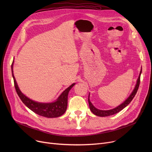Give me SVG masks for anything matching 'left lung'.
Segmentation results:
<instances>
[{"mask_svg": "<svg viewBox=\"0 0 152 152\" xmlns=\"http://www.w3.org/2000/svg\"><path fill=\"white\" fill-rule=\"evenodd\" d=\"M142 73V69L140 70V74L139 76V77L137 79V83L136 85L135 86V88L133 90L132 92L131 93V94L129 95V97L127 98L123 103H121V105H119V106H118L117 107L111 109V110H99L97 108H95L92 104L91 102L89 100V95L88 97V102H89V107H90V110L92 111V112L96 116H101V117H105V116H111L115 115L118 112H119L121 110H122L123 108H124L126 107H127L129 103H131V102L132 100V99H134V97H135V94H136L137 90L139 89V84H140V75ZM90 95V94H89Z\"/></svg>", "mask_w": 152, "mask_h": 152, "instance_id": "obj_1", "label": "left lung"}]
</instances>
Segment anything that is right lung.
Here are the masks:
<instances>
[{
	"label": "right lung",
	"mask_w": 152,
	"mask_h": 152,
	"mask_svg": "<svg viewBox=\"0 0 152 152\" xmlns=\"http://www.w3.org/2000/svg\"><path fill=\"white\" fill-rule=\"evenodd\" d=\"M13 64H12V76L16 91L21 100L28 108L35 113L46 118H57L65 113L68 105V95L71 89L74 86L75 83L72 84L66 89L64 91L55 102L52 103H40L35 102L25 96L20 90L16 82L13 73Z\"/></svg>",
	"instance_id": "1"
}]
</instances>
